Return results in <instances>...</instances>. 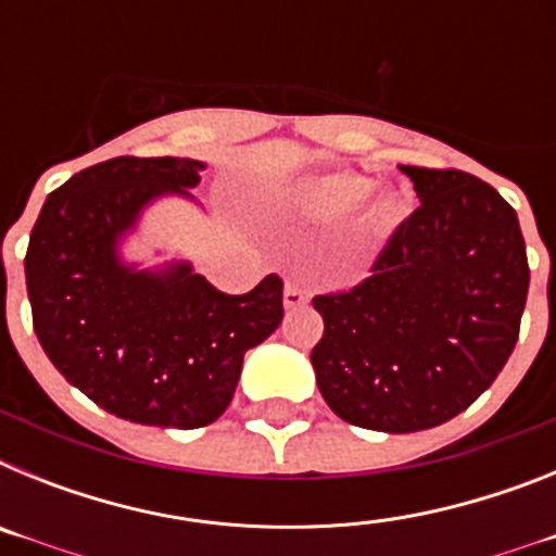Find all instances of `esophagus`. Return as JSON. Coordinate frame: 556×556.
Wrapping results in <instances>:
<instances>
[{
    "instance_id": "34e87169",
    "label": "esophagus",
    "mask_w": 556,
    "mask_h": 556,
    "mask_svg": "<svg viewBox=\"0 0 556 556\" xmlns=\"http://www.w3.org/2000/svg\"><path fill=\"white\" fill-rule=\"evenodd\" d=\"M308 303V294L303 292L301 287H294V283H287V289H283V306L287 308H301Z\"/></svg>"
}]
</instances>
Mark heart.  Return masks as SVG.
I'll return each instance as SVG.
<instances>
[{"label":"heart","instance_id":"b5f03b06","mask_svg":"<svg viewBox=\"0 0 556 556\" xmlns=\"http://www.w3.org/2000/svg\"><path fill=\"white\" fill-rule=\"evenodd\" d=\"M372 188H376V180L367 178V175H358V172H328V175L303 184L294 205H298L301 217L312 219V223L331 225L353 217L367 203V223L381 230L397 219L401 200L392 189L372 192ZM367 197L371 200L367 201Z\"/></svg>","mask_w":556,"mask_h":556}]
</instances>
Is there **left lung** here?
<instances>
[{"label":"left lung","mask_w":556,"mask_h":556,"mask_svg":"<svg viewBox=\"0 0 556 556\" xmlns=\"http://www.w3.org/2000/svg\"><path fill=\"white\" fill-rule=\"evenodd\" d=\"M420 205L351 292L317 294L312 365L333 415L409 434L443 426L498 378L518 342L529 262L518 214L459 169L401 166Z\"/></svg>","instance_id":"1"}]
</instances>
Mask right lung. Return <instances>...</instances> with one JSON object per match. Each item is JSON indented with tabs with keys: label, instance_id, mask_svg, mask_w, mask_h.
Returning <instances> with one entry per match:
<instances>
[{
	"label": "right lung",
	"instance_id": "add662e5",
	"mask_svg": "<svg viewBox=\"0 0 556 556\" xmlns=\"http://www.w3.org/2000/svg\"><path fill=\"white\" fill-rule=\"evenodd\" d=\"M203 169L169 155L102 161L52 191L29 233L24 275L43 353L68 384L130 424H214L244 353L281 326L278 275L225 294L189 262L139 269L122 258L144 208L166 194L194 200Z\"/></svg>",
	"mask_w": 556,
	"mask_h": 556
}]
</instances>
